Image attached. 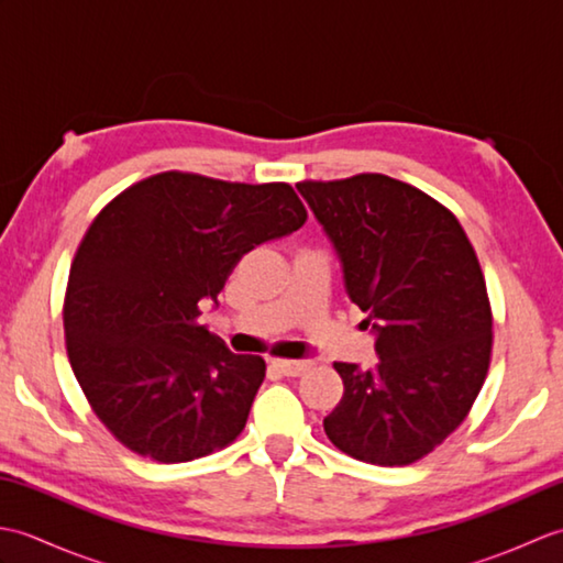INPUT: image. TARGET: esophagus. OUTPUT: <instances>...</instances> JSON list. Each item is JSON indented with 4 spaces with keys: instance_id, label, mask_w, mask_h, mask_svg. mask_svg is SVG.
Instances as JSON below:
<instances>
[{
    "instance_id": "esophagus-1",
    "label": "esophagus",
    "mask_w": 563,
    "mask_h": 563,
    "mask_svg": "<svg viewBox=\"0 0 563 563\" xmlns=\"http://www.w3.org/2000/svg\"><path fill=\"white\" fill-rule=\"evenodd\" d=\"M273 367L285 377H300L312 367V361H283V357H278V361H273Z\"/></svg>"
}]
</instances>
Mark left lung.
Instances as JSON below:
<instances>
[{
	"label": "left lung",
	"mask_w": 563,
	"mask_h": 563,
	"mask_svg": "<svg viewBox=\"0 0 563 563\" xmlns=\"http://www.w3.org/2000/svg\"><path fill=\"white\" fill-rule=\"evenodd\" d=\"M343 263L345 290L375 331L379 361L333 363L343 397L324 418L353 460L413 464L462 426L492 365L494 314L460 220L385 174L300 181Z\"/></svg>",
	"instance_id": "obj_1"
}]
</instances>
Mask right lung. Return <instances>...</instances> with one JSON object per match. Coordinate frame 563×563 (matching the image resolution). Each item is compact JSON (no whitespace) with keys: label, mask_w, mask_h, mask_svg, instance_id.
I'll return each mask as SVG.
<instances>
[{"label":"right lung","mask_w":563,"mask_h":563,"mask_svg":"<svg viewBox=\"0 0 563 563\" xmlns=\"http://www.w3.org/2000/svg\"><path fill=\"white\" fill-rule=\"evenodd\" d=\"M307 210L290 184L162 172L125 188L84 234L63 324L91 411L142 457L176 464L222 450L266 377L198 324L251 249L290 234Z\"/></svg>","instance_id":"1"}]
</instances>
